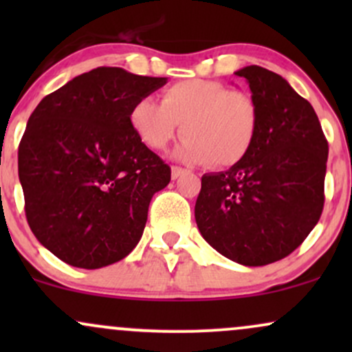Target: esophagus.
Segmentation results:
<instances>
[{"label":"esophagus","instance_id":"1","mask_svg":"<svg viewBox=\"0 0 352 352\" xmlns=\"http://www.w3.org/2000/svg\"><path fill=\"white\" fill-rule=\"evenodd\" d=\"M185 172H187V170H185V168L177 167V165H175V167H172V179H173V180L179 179V177H180V175H184Z\"/></svg>","mask_w":352,"mask_h":352}]
</instances>
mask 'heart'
Listing matches in <instances>:
<instances>
[{
	"label": "heart",
	"instance_id": "b5f03b06",
	"mask_svg": "<svg viewBox=\"0 0 352 352\" xmlns=\"http://www.w3.org/2000/svg\"><path fill=\"white\" fill-rule=\"evenodd\" d=\"M139 139L164 151L182 134L187 139L177 148L185 162L232 167L245 159L260 127V107L252 94L230 91L208 79H185L162 92V104L142 98L129 114Z\"/></svg>",
	"mask_w": 352,
	"mask_h": 352
}]
</instances>
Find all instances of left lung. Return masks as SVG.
Wrapping results in <instances>:
<instances>
[{
  "label": "left lung",
  "instance_id": "left-lung-1",
  "mask_svg": "<svg viewBox=\"0 0 352 352\" xmlns=\"http://www.w3.org/2000/svg\"><path fill=\"white\" fill-rule=\"evenodd\" d=\"M235 74L260 107V127L243 160L201 177L195 220L218 253L263 266L293 253L316 227L328 140L313 106L280 74L260 66Z\"/></svg>",
  "mask_w": 352,
  "mask_h": 352
}]
</instances>
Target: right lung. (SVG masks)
I'll return each mask as SVG.
<instances>
[{
    "instance_id": "1",
    "label": "right lung",
    "mask_w": 352,
    "mask_h": 352,
    "mask_svg": "<svg viewBox=\"0 0 352 352\" xmlns=\"http://www.w3.org/2000/svg\"><path fill=\"white\" fill-rule=\"evenodd\" d=\"M164 84L167 78L98 67L31 114L18 151L24 210L39 243L64 263L98 270L139 243L170 167L139 139L129 114Z\"/></svg>"
}]
</instances>
